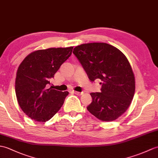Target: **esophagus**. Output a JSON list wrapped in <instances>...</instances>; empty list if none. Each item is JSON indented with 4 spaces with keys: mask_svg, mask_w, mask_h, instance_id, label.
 Returning a JSON list of instances; mask_svg holds the SVG:
<instances>
[{
    "mask_svg": "<svg viewBox=\"0 0 158 158\" xmlns=\"http://www.w3.org/2000/svg\"><path fill=\"white\" fill-rule=\"evenodd\" d=\"M73 92L74 93V94H77V95H81V94H82V93H81V92H79V91H73Z\"/></svg>",
    "mask_w": 158,
    "mask_h": 158,
    "instance_id": "obj_1",
    "label": "esophagus"
}]
</instances>
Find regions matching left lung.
<instances>
[{
  "instance_id": "8db88e82",
  "label": "left lung",
  "mask_w": 158,
  "mask_h": 158,
  "mask_svg": "<svg viewBox=\"0 0 158 158\" xmlns=\"http://www.w3.org/2000/svg\"><path fill=\"white\" fill-rule=\"evenodd\" d=\"M91 81L100 79L101 92L91 93L87 109L102 121H113L126 112L135 90V75L127 58L106 43L81 44L73 49Z\"/></svg>"
}]
</instances>
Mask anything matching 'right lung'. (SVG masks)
Returning a JSON list of instances; mask_svg holds the SVG:
<instances>
[{
  "instance_id": "obj_1",
  "label": "right lung",
  "mask_w": 158,
  "mask_h": 158,
  "mask_svg": "<svg viewBox=\"0 0 158 158\" xmlns=\"http://www.w3.org/2000/svg\"><path fill=\"white\" fill-rule=\"evenodd\" d=\"M73 46L51 48L32 52L18 67L15 92L18 104L29 118L45 123L58 112L68 91L48 88L61 64L72 54Z\"/></svg>"
}]
</instances>
